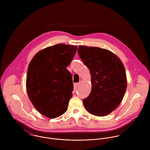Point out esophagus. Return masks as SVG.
I'll return each mask as SVG.
<instances>
[{"instance_id":"esophagus-1","label":"esophagus","mask_w":150,"mask_h":150,"mask_svg":"<svg viewBox=\"0 0 150 150\" xmlns=\"http://www.w3.org/2000/svg\"><path fill=\"white\" fill-rule=\"evenodd\" d=\"M78 86H79V83H75L74 84V91H76L77 89Z\"/></svg>"}]
</instances>
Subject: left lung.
<instances>
[{"label":"left lung","mask_w":150,"mask_h":150,"mask_svg":"<svg viewBox=\"0 0 150 150\" xmlns=\"http://www.w3.org/2000/svg\"><path fill=\"white\" fill-rule=\"evenodd\" d=\"M78 54L91 74V91L83 99L84 106L91 114L106 116L124 96L127 86L125 67L118 57L106 49L80 45Z\"/></svg>","instance_id":"left-lung-1"}]
</instances>
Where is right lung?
Here are the masks:
<instances>
[{
  "label": "right lung",
  "instance_id": "1",
  "mask_svg": "<svg viewBox=\"0 0 150 150\" xmlns=\"http://www.w3.org/2000/svg\"><path fill=\"white\" fill-rule=\"evenodd\" d=\"M77 50L76 45L56 44L38 52L29 63L27 93L33 106L47 117H58L67 109L73 84L66 67Z\"/></svg>",
  "mask_w": 150,
  "mask_h": 150
}]
</instances>
